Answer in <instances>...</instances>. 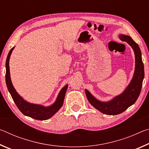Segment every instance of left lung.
Masks as SVG:
<instances>
[{
    "label": "left lung",
    "mask_w": 149,
    "mask_h": 149,
    "mask_svg": "<svg viewBox=\"0 0 149 149\" xmlns=\"http://www.w3.org/2000/svg\"><path fill=\"white\" fill-rule=\"evenodd\" d=\"M120 39L129 44L134 51L135 68L133 77L130 84L122 94L115 97L108 102H101L85 89V94L91 104L100 112L107 115H117L127 110L137 100L142 88L145 77L144 65L141 58V52L139 45L130 36L120 35Z\"/></svg>",
    "instance_id": "obj_1"
}]
</instances>
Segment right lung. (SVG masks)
<instances>
[{
	"label": "right lung",
	"instance_id": "obj_1",
	"mask_svg": "<svg viewBox=\"0 0 149 149\" xmlns=\"http://www.w3.org/2000/svg\"><path fill=\"white\" fill-rule=\"evenodd\" d=\"M14 49V47L10 50L8 56H7L6 61V76H5V77H6L7 88H8L10 93L15 104H16L17 107L21 111L22 114L25 116L38 120H45L49 119L62 107L63 102H64V100L65 94L68 85H66L62 88L60 91L58 95L56 101L54 102L53 104L50 105L49 107H46L40 104H31V103L26 101L16 92L11 81L10 74L9 60Z\"/></svg>",
	"mask_w": 149,
	"mask_h": 149
}]
</instances>
